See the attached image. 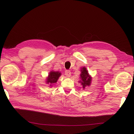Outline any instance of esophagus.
<instances>
[{"label":"esophagus","instance_id":"obj_1","mask_svg":"<svg viewBox=\"0 0 134 134\" xmlns=\"http://www.w3.org/2000/svg\"><path fill=\"white\" fill-rule=\"evenodd\" d=\"M65 75L68 76V77H70L71 75V72L70 70H66L65 71Z\"/></svg>","mask_w":134,"mask_h":134}]
</instances>
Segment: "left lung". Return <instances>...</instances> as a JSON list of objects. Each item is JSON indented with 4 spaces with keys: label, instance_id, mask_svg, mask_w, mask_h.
Masks as SVG:
<instances>
[{
    "label": "left lung",
    "instance_id": "1",
    "mask_svg": "<svg viewBox=\"0 0 134 134\" xmlns=\"http://www.w3.org/2000/svg\"><path fill=\"white\" fill-rule=\"evenodd\" d=\"M81 84L83 86V89L86 86H89L91 83V80L92 78L89 75L85 67H83L81 70Z\"/></svg>",
    "mask_w": 134,
    "mask_h": 134
}]
</instances>
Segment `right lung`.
<instances>
[{
	"instance_id": "add662e5",
	"label": "right lung",
	"mask_w": 134,
	"mask_h": 134,
	"mask_svg": "<svg viewBox=\"0 0 134 134\" xmlns=\"http://www.w3.org/2000/svg\"><path fill=\"white\" fill-rule=\"evenodd\" d=\"M61 75V74L59 72H54L51 71L49 74V76L47 78V83H49L50 86H52L54 83H55L58 81V79L60 76Z\"/></svg>"
}]
</instances>
